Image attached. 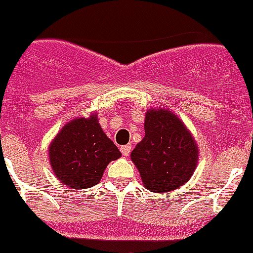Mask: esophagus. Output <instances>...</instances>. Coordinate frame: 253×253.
I'll return each instance as SVG.
<instances>
[{"label": "esophagus", "instance_id": "34e87169", "mask_svg": "<svg viewBox=\"0 0 253 253\" xmlns=\"http://www.w3.org/2000/svg\"><path fill=\"white\" fill-rule=\"evenodd\" d=\"M121 151L124 156H129L130 151H131V145H124V146L121 147Z\"/></svg>", "mask_w": 253, "mask_h": 253}]
</instances>
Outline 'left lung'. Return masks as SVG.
Masks as SVG:
<instances>
[{"label":"left lung","instance_id":"8db88e82","mask_svg":"<svg viewBox=\"0 0 253 253\" xmlns=\"http://www.w3.org/2000/svg\"><path fill=\"white\" fill-rule=\"evenodd\" d=\"M142 183L155 193L183 186L197 167L198 147L184 124L166 109H152L145 118V136L131 152Z\"/></svg>","mask_w":253,"mask_h":253}]
</instances>
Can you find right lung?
<instances>
[{"label":"right lung","instance_id":"1","mask_svg":"<svg viewBox=\"0 0 253 253\" xmlns=\"http://www.w3.org/2000/svg\"><path fill=\"white\" fill-rule=\"evenodd\" d=\"M122 154L104 134L94 114L70 122L49 147L55 176L72 189L93 187L101 181L107 165Z\"/></svg>","mask_w":253,"mask_h":253}]
</instances>
